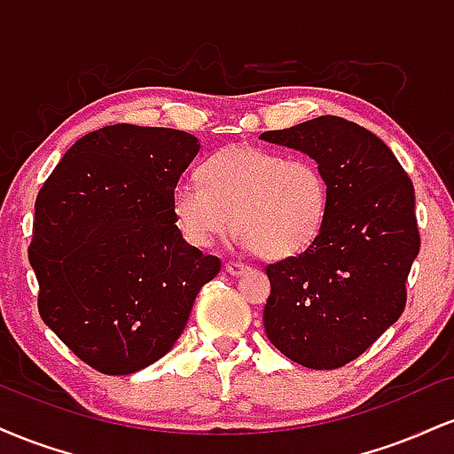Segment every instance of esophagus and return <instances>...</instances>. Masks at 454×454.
Segmentation results:
<instances>
[{"instance_id": "esophagus-1", "label": "esophagus", "mask_w": 454, "mask_h": 454, "mask_svg": "<svg viewBox=\"0 0 454 454\" xmlns=\"http://www.w3.org/2000/svg\"><path fill=\"white\" fill-rule=\"evenodd\" d=\"M226 270L231 275H241V273H245V270H247V264H243V262H237V260H228L226 262Z\"/></svg>"}]
</instances>
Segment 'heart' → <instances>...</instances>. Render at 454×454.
<instances>
[{
	"instance_id": "heart-1",
	"label": "heart",
	"mask_w": 454,
	"mask_h": 454,
	"mask_svg": "<svg viewBox=\"0 0 454 454\" xmlns=\"http://www.w3.org/2000/svg\"><path fill=\"white\" fill-rule=\"evenodd\" d=\"M200 184L181 181L173 213L184 237L209 247L228 231L260 258L305 252L325 228L331 187L309 158L275 149L232 147L211 155L198 170Z\"/></svg>"
}]
</instances>
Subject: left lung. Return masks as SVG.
<instances>
[{
	"mask_svg": "<svg viewBox=\"0 0 454 454\" xmlns=\"http://www.w3.org/2000/svg\"><path fill=\"white\" fill-rule=\"evenodd\" d=\"M260 138L314 158L331 187L314 245L264 269V331L303 367H343L405 309V281L420 249L414 185L376 134L341 117L322 114Z\"/></svg>",
	"mask_w": 454,
	"mask_h": 454,
	"instance_id": "obj_1",
	"label": "left lung"
}]
</instances>
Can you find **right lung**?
I'll return each instance as SVG.
<instances>
[{
	"instance_id": "right-lung-1",
	"label": "right lung",
	"mask_w": 454,
	"mask_h": 454,
	"mask_svg": "<svg viewBox=\"0 0 454 454\" xmlns=\"http://www.w3.org/2000/svg\"><path fill=\"white\" fill-rule=\"evenodd\" d=\"M198 151L181 129L114 123L78 138L40 187L27 247L40 317L96 372L128 376L164 356L220 273L173 213Z\"/></svg>"
}]
</instances>
